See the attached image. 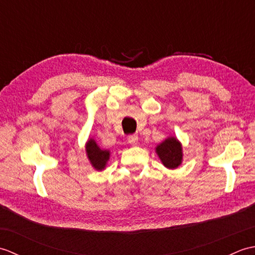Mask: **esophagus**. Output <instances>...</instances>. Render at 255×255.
<instances>
[{
  "label": "esophagus",
  "instance_id": "1",
  "mask_svg": "<svg viewBox=\"0 0 255 255\" xmlns=\"http://www.w3.org/2000/svg\"><path fill=\"white\" fill-rule=\"evenodd\" d=\"M128 142L130 143L131 145H136L138 143V136L137 134H130L128 137Z\"/></svg>",
  "mask_w": 255,
  "mask_h": 255
}]
</instances>
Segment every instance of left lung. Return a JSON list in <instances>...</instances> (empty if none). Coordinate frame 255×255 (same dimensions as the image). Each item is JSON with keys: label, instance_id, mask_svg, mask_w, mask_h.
Wrapping results in <instances>:
<instances>
[{"label": "left lung", "instance_id": "left-lung-1", "mask_svg": "<svg viewBox=\"0 0 255 255\" xmlns=\"http://www.w3.org/2000/svg\"><path fill=\"white\" fill-rule=\"evenodd\" d=\"M156 153L162 163L169 169H175L182 162V145L174 137L167 138L159 144L156 147Z\"/></svg>", "mask_w": 255, "mask_h": 255}]
</instances>
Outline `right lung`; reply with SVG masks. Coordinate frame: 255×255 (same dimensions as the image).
I'll list each match as a JSON object with an SVG mask.
<instances>
[{
    "mask_svg": "<svg viewBox=\"0 0 255 255\" xmlns=\"http://www.w3.org/2000/svg\"><path fill=\"white\" fill-rule=\"evenodd\" d=\"M86 153L89 159L96 170H103L106 165V162L110 159V151L100 149L93 139H90L86 143Z\"/></svg>",
    "mask_w": 255,
    "mask_h": 255,
    "instance_id": "1",
    "label": "right lung"
}]
</instances>
